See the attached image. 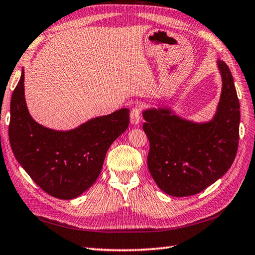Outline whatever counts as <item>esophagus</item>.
Returning a JSON list of instances; mask_svg holds the SVG:
<instances>
[{
    "label": "esophagus",
    "mask_w": 255,
    "mask_h": 255,
    "mask_svg": "<svg viewBox=\"0 0 255 255\" xmlns=\"http://www.w3.org/2000/svg\"><path fill=\"white\" fill-rule=\"evenodd\" d=\"M141 114H142V108L140 105H136V107L132 108L131 112H129V120H131V123L134 124H138L141 121Z\"/></svg>",
    "instance_id": "obj_1"
}]
</instances>
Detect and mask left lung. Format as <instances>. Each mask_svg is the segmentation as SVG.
Returning <instances> with one entry per match:
<instances>
[{
  "label": "left lung",
  "instance_id": "1",
  "mask_svg": "<svg viewBox=\"0 0 255 255\" xmlns=\"http://www.w3.org/2000/svg\"><path fill=\"white\" fill-rule=\"evenodd\" d=\"M222 93L211 122L194 123L170 110L143 112L150 142L147 167L156 185L172 196L200 193L231 167L239 146L240 103L229 66L219 61Z\"/></svg>",
  "mask_w": 255,
  "mask_h": 255
}]
</instances>
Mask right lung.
<instances>
[{
  "instance_id": "obj_1",
  "label": "right lung",
  "mask_w": 255,
  "mask_h": 255,
  "mask_svg": "<svg viewBox=\"0 0 255 255\" xmlns=\"http://www.w3.org/2000/svg\"><path fill=\"white\" fill-rule=\"evenodd\" d=\"M129 110L90 120L71 131H54L31 118L24 99V72L13 91L8 138L17 162L54 198H78L97 181L111 144L126 131Z\"/></svg>"
}]
</instances>
